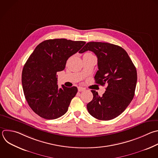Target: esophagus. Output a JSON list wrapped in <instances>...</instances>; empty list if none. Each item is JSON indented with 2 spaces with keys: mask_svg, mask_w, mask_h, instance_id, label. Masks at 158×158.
<instances>
[{
  "mask_svg": "<svg viewBox=\"0 0 158 158\" xmlns=\"http://www.w3.org/2000/svg\"><path fill=\"white\" fill-rule=\"evenodd\" d=\"M85 89L82 87H78V91L79 92H82V91H84Z\"/></svg>",
  "mask_w": 158,
  "mask_h": 158,
  "instance_id": "34e87169",
  "label": "esophagus"
}]
</instances>
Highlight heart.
<instances>
[{"label": "heart", "mask_w": 158, "mask_h": 158, "mask_svg": "<svg viewBox=\"0 0 158 158\" xmlns=\"http://www.w3.org/2000/svg\"><path fill=\"white\" fill-rule=\"evenodd\" d=\"M85 54H90V53H85Z\"/></svg>", "instance_id": "b5f03b06"}]
</instances>
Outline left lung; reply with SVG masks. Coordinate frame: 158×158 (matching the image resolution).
<instances>
[{
	"mask_svg": "<svg viewBox=\"0 0 158 158\" xmlns=\"http://www.w3.org/2000/svg\"><path fill=\"white\" fill-rule=\"evenodd\" d=\"M94 52L98 70L95 82L106 84L102 96L92 90L93 99L87 105L89 113L100 120H110L120 115L129 106L135 95L137 82L136 69L127 51L109 43L89 42L80 51Z\"/></svg>",
	"mask_w": 158,
	"mask_h": 158,
	"instance_id": "8db88e82",
	"label": "left lung"
}]
</instances>
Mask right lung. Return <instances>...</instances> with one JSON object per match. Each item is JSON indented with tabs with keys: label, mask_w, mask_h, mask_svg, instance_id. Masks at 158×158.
Masks as SVG:
<instances>
[{
	"label": "right lung",
	"mask_w": 158,
	"mask_h": 158,
	"mask_svg": "<svg viewBox=\"0 0 158 158\" xmlns=\"http://www.w3.org/2000/svg\"><path fill=\"white\" fill-rule=\"evenodd\" d=\"M85 44L64 38L47 40L40 43L28 58L22 71L23 90L29 106L40 117L53 120L68 111L77 88L64 85L58 88L56 73L64 69L68 58Z\"/></svg>",
	"instance_id": "add662e5"
}]
</instances>
